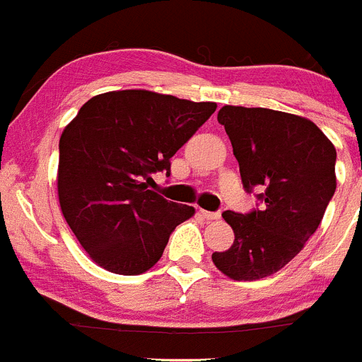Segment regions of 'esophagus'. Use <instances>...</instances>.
<instances>
[{
	"instance_id": "34e87169",
	"label": "esophagus",
	"mask_w": 362,
	"mask_h": 362,
	"mask_svg": "<svg viewBox=\"0 0 362 362\" xmlns=\"http://www.w3.org/2000/svg\"><path fill=\"white\" fill-rule=\"evenodd\" d=\"M199 216L206 221H216L219 219V212H209V210H199Z\"/></svg>"
}]
</instances>
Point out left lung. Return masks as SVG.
Returning <instances> with one entry per match:
<instances>
[{"label":"left lung","instance_id":"obj_1","mask_svg":"<svg viewBox=\"0 0 362 362\" xmlns=\"http://www.w3.org/2000/svg\"><path fill=\"white\" fill-rule=\"evenodd\" d=\"M239 163L243 187L263 188V209L226 210L233 245L214 252L217 270L233 281L272 276L305 248L334 196V143L303 116L270 108L225 105L217 114Z\"/></svg>","mask_w":362,"mask_h":362}]
</instances>
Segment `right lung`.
Returning <instances> with one entry per match:
<instances>
[{"label": "right lung", "mask_w": 362, "mask_h": 362, "mask_svg": "<svg viewBox=\"0 0 362 362\" xmlns=\"http://www.w3.org/2000/svg\"><path fill=\"white\" fill-rule=\"evenodd\" d=\"M141 88L88 99L59 137L57 197L88 257L119 276H139L161 259L172 230L196 209L148 190L153 172L216 112Z\"/></svg>", "instance_id": "right-lung-1"}]
</instances>
